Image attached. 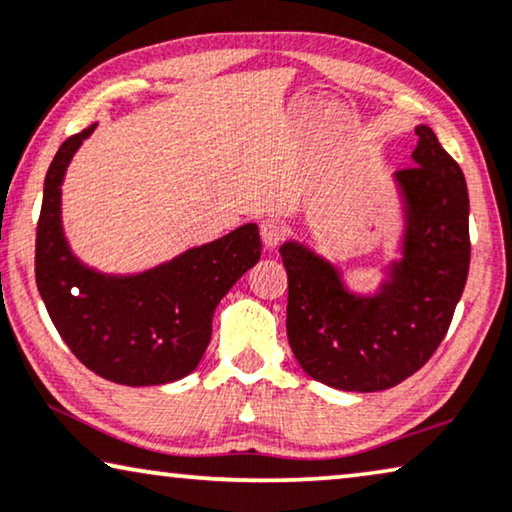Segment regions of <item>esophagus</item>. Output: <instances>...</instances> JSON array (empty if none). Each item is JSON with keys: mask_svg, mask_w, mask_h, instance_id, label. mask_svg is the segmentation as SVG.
Wrapping results in <instances>:
<instances>
[{"mask_svg": "<svg viewBox=\"0 0 512 512\" xmlns=\"http://www.w3.org/2000/svg\"><path fill=\"white\" fill-rule=\"evenodd\" d=\"M259 234H262V241L266 248H276L280 241H283V225L273 218H264L259 222Z\"/></svg>", "mask_w": 512, "mask_h": 512, "instance_id": "1", "label": "esophagus"}]
</instances>
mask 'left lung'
I'll return each instance as SVG.
<instances>
[{
	"label": "left lung",
	"mask_w": 512,
	"mask_h": 512,
	"mask_svg": "<svg viewBox=\"0 0 512 512\" xmlns=\"http://www.w3.org/2000/svg\"><path fill=\"white\" fill-rule=\"evenodd\" d=\"M413 167L397 171L406 199L403 259L376 297L343 290L338 271L285 243L287 338L308 376L345 392H380L420 371L448 334L471 262L469 190L434 129L415 127Z\"/></svg>",
	"instance_id": "obj_1"
}]
</instances>
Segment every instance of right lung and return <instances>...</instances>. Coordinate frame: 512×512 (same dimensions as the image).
<instances>
[{"mask_svg": "<svg viewBox=\"0 0 512 512\" xmlns=\"http://www.w3.org/2000/svg\"><path fill=\"white\" fill-rule=\"evenodd\" d=\"M95 127L69 136L48 167L34 250L39 294L62 341L97 376L132 387L174 383L199 364L215 306L262 255L259 229L243 225L139 276L85 269L62 236L60 185Z\"/></svg>", "mask_w": 512, "mask_h": 512, "instance_id": "right-lung-1", "label": "right lung"}]
</instances>
